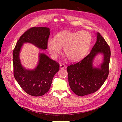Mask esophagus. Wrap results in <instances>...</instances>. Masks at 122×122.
<instances>
[{"label": "esophagus", "mask_w": 122, "mask_h": 122, "mask_svg": "<svg viewBox=\"0 0 122 122\" xmlns=\"http://www.w3.org/2000/svg\"><path fill=\"white\" fill-rule=\"evenodd\" d=\"M65 67H66L65 65L64 64H61L60 65V68L61 69H64Z\"/></svg>", "instance_id": "obj_1"}]
</instances>
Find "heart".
Masks as SVG:
<instances>
[{
  "instance_id": "heart-1",
  "label": "heart",
  "mask_w": 122,
  "mask_h": 122,
  "mask_svg": "<svg viewBox=\"0 0 122 122\" xmlns=\"http://www.w3.org/2000/svg\"><path fill=\"white\" fill-rule=\"evenodd\" d=\"M92 35L88 31L81 30L74 32L63 30L54 36V41L49 40L47 47L51 57L56 59L63 47L64 53L71 61L82 59L87 52L91 44Z\"/></svg>"
}]
</instances>
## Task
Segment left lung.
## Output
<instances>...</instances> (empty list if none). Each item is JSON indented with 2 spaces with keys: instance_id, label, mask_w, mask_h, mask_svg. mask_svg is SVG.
I'll return each instance as SVG.
<instances>
[{
  "instance_id": "left-lung-1",
  "label": "left lung",
  "mask_w": 122,
  "mask_h": 122,
  "mask_svg": "<svg viewBox=\"0 0 122 122\" xmlns=\"http://www.w3.org/2000/svg\"><path fill=\"white\" fill-rule=\"evenodd\" d=\"M97 41L90 53L80 62L67 67L68 81L72 91L83 97L97 92L103 85L109 74L110 48L104 38L97 33ZM100 54L104 59L98 67L93 65L96 56Z\"/></svg>"
}]
</instances>
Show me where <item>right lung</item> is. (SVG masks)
Returning <instances> with one entry per match:
<instances>
[{"mask_svg":"<svg viewBox=\"0 0 122 122\" xmlns=\"http://www.w3.org/2000/svg\"><path fill=\"white\" fill-rule=\"evenodd\" d=\"M50 33L47 27L29 29L19 38L13 52L14 77L23 90L34 97H41L49 91L55 74L59 71V64L46 54L40 53L36 67L27 69L22 65L20 53L25 43L33 44L41 50L46 49Z\"/></svg>","mask_w":122,"mask_h":122,"instance_id":"1","label":"right lung"}]
</instances>
